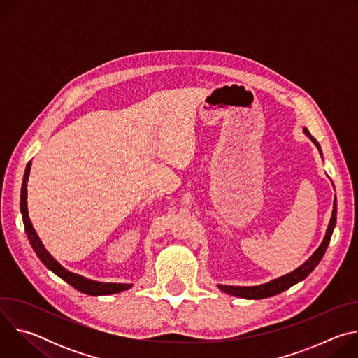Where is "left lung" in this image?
<instances>
[{
    "instance_id": "1",
    "label": "left lung",
    "mask_w": 358,
    "mask_h": 358,
    "mask_svg": "<svg viewBox=\"0 0 358 358\" xmlns=\"http://www.w3.org/2000/svg\"><path fill=\"white\" fill-rule=\"evenodd\" d=\"M304 133L308 134L312 141L317 145V148L320 150L319 147V143L313 138V136L308 131V129H304ZM336 215H337V203H336V199L333 202V213H331V218H330V222H329V228L326 231V235H324V239L322 242V245L317 248V250L312 255L309 261H306L300 268H297L296 271L279 278V279H275L269 283H265V285H261V286H248V287H241V286H225V285H220V290L228 293V294H232V296H236V297H243V299H265V297H271V296H275L278 293H282L285 292L286 289L292 287L293 285L299 283L300 280L306 279L309 276V273L313 272V269L319 265V262L322 261L323 255L329 246V242H330V238H331V234H333V229L336 227Z\"/></svg>"
}]
</instances>
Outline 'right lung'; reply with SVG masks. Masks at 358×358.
Instances as JSON below:
<instances>
[{"label": "right lung", "instance_id": "1", "mask_svg": "<svg viewBox=\"0 0 358 358\" xmlns=\"http://www.w3.org/2000/svg\"><path fill=\"white\" fill-rule=\"evenodd\" d=\"M29 170H31V162L27 166L25 174H24V181H22V189H21V213H22V220H24V227L27 231V236L29 239V243L32 246V249L35 250V253L38 255V258L41 259V262L49 269L52 271L55 275H58L61 279H64L65 282H68L71 286H73L75 289H78L82 293L90 294V296H100V294H113V293H119L123 290H127L131 287V285H124V283H100V282H94V280H89L83 276L75 275L69 271H66L65 268H62L50 255L48 253V250L43 248L41 239L38 238L31 220L28 217V208H27V181L29 177Z\"/></svg>", "mask_w": 358, "mask_h": 358}]
</instances>
